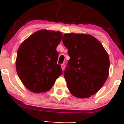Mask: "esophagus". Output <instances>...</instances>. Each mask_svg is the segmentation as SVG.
Returning <instances> with one entry per match:
<instances>
[{
    "mask_svg": "<svg viewBox=\"0 0 124 124\" xmlns=\"http://www.w3.org/2000/svg\"><path fill=\"white\" fill-rule=\"evenodd\" d=\"M65 65H64V64H62V65H61V68H62V70H64V69H65Z\"/></svg>",
    "mask_w": 124,
    "mask_h": 124,
    "instance_id": "34e87169",
    "label": "esophagus"
}]
</instances>
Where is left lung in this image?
<instances>
[{"instance_id": "obj_1", "label": "left lung", "mask_w": 124, "mask_h": 124, "mask_svg": "<svg viewBox=\"0 0 124 124\" xmlns=\"http://www.w3.org/2000/svg\"><path fill=\"white\" fill-rule=\"evenodd\" d=\"M62 41L70 58L64 72L69 92L80 99L95 94L108 76V54L101 42L89 34H65Z\"/></svg>"}]
</instances>
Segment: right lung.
<instances>
[{
    "label": "right lung",
    "mask_w": 124,
    "mask_h": 124,
    "mask_svg": "<svg viewBox=\"0 0 124 124\" xmlns=\"http://www.w3.org/2000/svg\"><path fill=\"white\" fill-rule=\"evenodd\" d=\"M62 34L41 30L27 38L18 48L16 61L17 73L27 89L35 93L50 90L62 74L58 65L56 47Z\"/></svg>",
    "instance_id": "1"
}]
</instances>
